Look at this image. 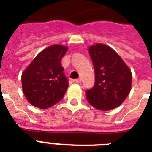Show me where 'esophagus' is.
Instances as JSON below:
<instances>
[{"instance_id":"34e87169","label":"esophagus","mask_w":152,"mask_h":152,"mask_svg":"<svg viewBox=\"0 0 152 152\" xmlns=\"http://www.w3.org/2000/svg\"><path fill=\"white\" fill-rule=\"evenodd\" d=\"M75 82H76V83H77V84H79V83H81V82H82V79H81V78H78V79H75Z\"/></svg>"}]
</instances>
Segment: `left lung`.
Listing matches in <instances>:
<instances>
[{"label": "left lung", "instance_id": "obj_1", "mask_svg": "<svg viewBox=\"0 0 152 152\" xmlns=\"http://www.w3.org/2000/svg\"><path fill=\"white\" fill-rule=\"evenodd\" d=\"M95 72V84L86 91L87 101L102 111L120 106L131 91L132 72L121 57L109 46L89 47Z\"/></svg>", "mask_w": 152, "mask_h": 152}]
</instances>
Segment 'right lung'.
<instances>
[{
  "instance_id": "right-lung-1",
  "label": "right lung",
  "mask_w": 152,
  "mask_h": 152,
  "mask_svg": "<svg viewBox=\"0 0 152 152\" xmlns=\"http://www.w3.org/2000/svg\"><path fill=\"white\" fill-rule=\"evenodd\" d=\"M68 48L54 44L36 55L21 75L26 99L39 109H48L62 99L68 88L61 60Z\"/></svg>"
}]
</instances>
